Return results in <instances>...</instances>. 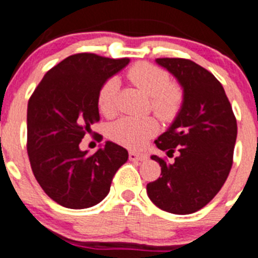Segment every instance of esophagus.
<instances>
[{
    "label": "esophagus",
    "instance_id": "esophagus-1",
    "mask_svg": "<svg viewBox=\"0 0 258 258\" xmlns=\"http://www.w3.org/2000/svg\"><path fill=\"white\" fill-rule=\"evenodd\" d=\"M128 158L131 162H144L148 159V155L145 153H135V151H130Z\"/></svg>",
    "mask_w": 258,
    "mask_h": 258
}]
</instances>
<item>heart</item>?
<instances>
[{"instance_id":"obj_1","label":"heart","mask_w":258,"mask_h":258,"mask_svg":"<svg viewBox=\"0 0 258 258\" xmlns=\"http://www.w3.org/2000/svg\"><path fill=\"white\" fill-rule=\"evenodd\" d=\"M127 79L150 96L151 109L162 119H172L179 110L183 94L179 86L170 83L165 70L150 63H136L127 71ZM119 81H105L98 94V105L103 114L117 112ZM158 122L153 117H122L112 124L109 136L113 141L130 149H140L158 132Z\"/></svg>"}]
</instances>
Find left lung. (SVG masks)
I'll use <instances>...</instances> for the list:
<instances>
[{
	"mask_svg": "<svg viewBox=\"0 0 258 258\" xmlns=\"http://www.w3.org/2000/svg\"><path fill=\"white\" fill-rule=\"evenodd\" d=\"M183 89L179 112L169 128L155 140L174 162L151 159L162 177L146 192L154 205L168 213L187 215L215 197L229 175L237 140V121L223 85L211 72L184 58H156Z\"/></svg>",
	"mask_w": 258,
	"mask_h": 258,
	"instance_id": "1",
	"label": "left lung"
}]
</instances>
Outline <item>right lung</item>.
Masks as SVG:
<instances>
[{
	"mask_svg": "<svg viewBox=\"0 0 258 258\" xmlns=\"http://www.w3.org/2000/svg\"><path fill=\"white\" fill-rule=\"evenodd\" d=\"M128 63L130 58L74 54L50 69L29 99L26 148L31 169L43 191L64 208L99 204L128 159L126 149L112 141L93 155L79 148L100 119V88Z\"/></svg>",
	"mask_w": 258,
	"mask_h": 258,
	"instance_id": "right-lung-1",
	"label": "right lung"
}]
</instances>
